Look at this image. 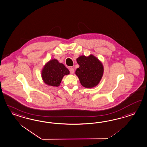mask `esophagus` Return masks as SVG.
Returning <instances> with one entry per match:
<instances>
[{"mask_svg":"<svg viewBox=\"0 0 147 147\" xmlns=\"http://www.w3.org/2000/svg\"><path fill=\"white\" fill-rule=\"evenodd\" d=\"M69 70H70V74H74V68L70 67V68H69Z\"/></svg>","mask_w":147,"mask_h":147,"instance_id":"obj_1","label":"esophagus"}]
</instances>
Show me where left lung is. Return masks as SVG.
Instances as JSON below:
<instances>
[{"instance_id": "8db88e82", "label": "left lung", "mask_w": 147, "mask_h": 147, "mask_svg": "<svg viewBox=\"0 0 147 147\" xmlns=\"http://www.w3.org/2000/svg\"><path fill=\"white\" fill-rule=\"evenodd\" d=\"M76 60L80 67L77 69L75 74L78 77L80 84L86 88L96 87L103 76L102 63L92 54L88 56H80Z\"/></svg>"}]
</instances>
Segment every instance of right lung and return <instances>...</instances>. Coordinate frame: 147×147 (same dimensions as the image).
I'll list each match as a JSON object with an SVG mask.
<instances>
[{"label":"right lung","instance_id":"1","mask_svg":"<svg viewBox=\"0 0 147 147\" xmlns=\"http://www.w3.org/2000/svg\"><path fill=\"white\" fill-rule=\"evenodd\" d=\"M69 74V70L63 63H59L56 59H52L44 65L41 77L45 84L57 87L60 85L63 77Z\"/></svg>","mask_w":147,"mask_h":147}]
</instances>
